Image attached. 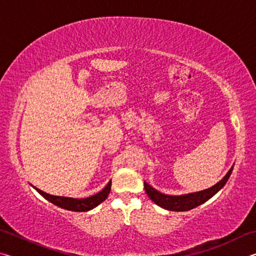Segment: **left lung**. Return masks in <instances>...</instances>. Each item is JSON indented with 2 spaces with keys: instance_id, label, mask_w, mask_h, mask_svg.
<instances>
[{
  "instance_id": "1",
  "label": "left lung",
  "mask_w": 256,
  "mask_h": 256,
  "mask_svg": "<svg viewBox=\"0 0 256 256\" xmlns=\"http://www.w3.org/2000/svg\"><path fill=\"white\" fill-rule=\"evenodd\" d=\"M232 172V168L229 170L227 175L224 177V178L216 183V185L212 186V188L201 190V192L196 193H190V194H185V196H166V194H162L156 190L154 188H151V186L146 183L144 182V190L146 193L148 194V196L156 204L164 208V209L170 210V211H188L190 209H194L198 206L202 204L206 201L209 200L214 194L218 192L220 188H224V185L227 183Z\"/></svg>"
}]
</instances>
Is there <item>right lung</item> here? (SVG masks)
<instances>
[{"label": "right lung", "instance_id": "obj_1", "mask_svg": "<svg viewBox=\"0 0 256 256\" xmlns=\"http://www.w3.org/2000/svg\"><path fill=\"white\" fill-rule=\"evenodd\" d=\"M110 186H112V180L108 183L105 188H102L100 192L94 194V196L86 198H66V196H50V194H47L42 192L40 188H36V190L40 194H42L46 200L53 203V204L58 206L60 208H63V209L71 210V211H89L96 208L98 204H100L107 198L108 194L110 192Z\"/></svg>", "mask_w": 256, "mask_h": 256}]
</instances>
